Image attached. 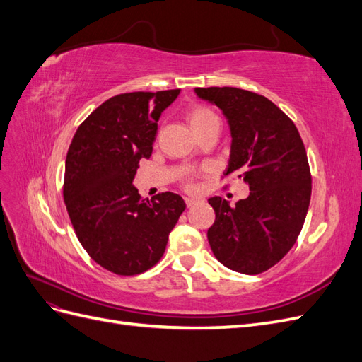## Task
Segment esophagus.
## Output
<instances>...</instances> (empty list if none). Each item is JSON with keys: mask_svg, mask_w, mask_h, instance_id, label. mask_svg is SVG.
I'll list each match as a JSON object with an SVG mask.
<instances>
[{"mask_svg": "<svg viewBox=\"0 0 362 362\" xmlns=\"http://www.w3.org/2000/svg\"><path fill=\"white\" fill-rule=\"evenodd\" d=\"M196 202H198V201H194V199H192V198H185V205H187V208L193 206Z\"/></svg>", "mask_w": 362, "mask_h": 362, "instance_id": "1", "label": "esophagus"}]
</instances>
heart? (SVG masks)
Returning a JSON list of instances; mask_svg holds the SVG:
<instances>
[{
    "instance_id": "heart-1",
    "label": "heart",
    "mask_w": 362,
    "mask_h": 362,
    "mask_svg": "<svg viewBox=\"0 0 362 362\" xmlns=\"http://www.w3.org/2000/svg\"><path fill=\"white\" fill-rule=\"evenodd\" d=\"M213 119H217V116L210 110V108H206L204 105H196V107L190 108V112H189V122L194 131H198L199 128H202L205 124H208ZM187 189L194 190L196 185L192 181H187Z\"/></svg>"
}]
</instances>
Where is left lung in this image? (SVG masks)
<instances>
[{
  "label": "left lung",
  "mask_w": 362,
  "mask_h": 362,
  "mask_svg": "<svg viewBox=\"0 0 362 362\" xmlns=\"http://www.w3.org/2000/svg\"><path fill=\"white\" fill-rule=\"evenodd\" d=\"M221 108L231 129V157L223 173L249 184L235 206L208 199L216 221L208 229L214 257L228 269L258 275L279 262L298 240L311 199V172L293 120L266 96L237 87H196Z\"/></svg>",
  "instance_id": "obj_1"
}]
</instances>
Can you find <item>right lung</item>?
<instances>
[{
    "mask_svg": "<svg viewBox=\"0 0 362 362\" xmlns=\"http://www.w3.org/2000/svg\"><path fill=\"white\" fill-rule=\"evenodd\" d=\"M180 89L120 93L103 103L76 129L66 156L63 199L81 246L116 275L154 267L185 204L180 194L144 199L133 185L149 158L158 119Z\"/></svg>",
    "mask_w": 362,
    "mask_h": 362,
    "instance_id": "right-lung-1",
    "label": "right lung"
}]
</instances>
